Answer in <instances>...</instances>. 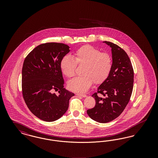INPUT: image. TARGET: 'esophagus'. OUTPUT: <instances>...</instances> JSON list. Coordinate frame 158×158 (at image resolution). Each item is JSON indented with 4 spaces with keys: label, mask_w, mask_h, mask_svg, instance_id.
Wrapping results in <instances>:
<instances>
[{
    "label": "esophagus",
    "mask_w": 158,
    "mask_h": 158,
    "mask_svg": "<svg viewBox=\"0 0 158 158\" xmlns=\"http://www.w3.org/2000/svg\"><path fill=\"white\" fill-rule=\"evenodd\" d=\"M76 95L77 96H80V97H83V98L86 97V95L85 94H81V93H77V94H76Z\"/></svg>",
    "instance_id": "34e87169"
}]
</instances>
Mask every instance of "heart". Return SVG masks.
<instances>
[{
	"mask_svg": "<svg viewBox=\"0 0 158 158\" xmlns=\"http://www.w3.org/2000/svg\"><path fill=\"white\" fill-rule=\"evenodd\" d=\"M76 63L84 66L82 76L76 77L68 82L70 90L75 92H85L92 85L104 82L110 75L113 67V60L108 53L90 45H85L77 49L73 57L64 56L60 61L62 73L69 78L75 75Z\"/></svg>",
	"mask_w": 158,
	"mask_h": 158,
	"instance_id": "1",
	"label": "heart"
}]
</instances>
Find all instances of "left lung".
I'll return each mask as SVG.
<instances>
[{
    "instance_id": "1",
    "label": "left lung",
    "mask_w": 158,
    "mask_h": 158,
    "mask_svg": "<svg viewBox=\"0 0 158 158\" xmlns=\"http://www.w3.org/2000/svg\"><path fill=\"white\" fill-rule=\"evenodd\" d=\"M103 43L111 48L113 67L108 78L98 87L97 93L92 95L96 104L87 110V114L93 120L106 123L118 117L127 105L133 91L134 72L123 49L109 41Z\"/></svg>"
}]
</instances>
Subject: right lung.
<instances>
[{
  "mask_svg": "<svg viewBox=\"0 0 158 158\" xmlns=\"http://www.w3.org/2000/svg\"><path fill=\"white\" fill-rule=\"evenodd\" d=\"M66 44L48 43L38 45L27 56L22 70L23 97L28 108L42 120L52 122L67 111L75 94L66 90L60 69L61 59L70 52ZM58 90L59 95L52 93Z\"/></svg>",
  "mask_w": 158,
  "mask_h": 158,
  "instance_id": "right-lung-1",
  "label": "right lung"
}]
</instances>
